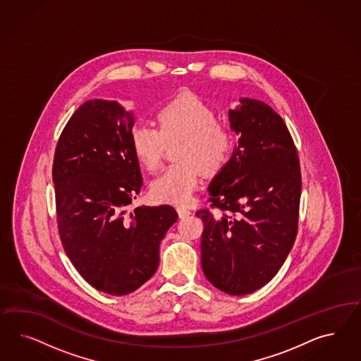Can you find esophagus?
<instances>
[{"mask_svg":"<svg viewBox=\"0 0 361 361\" xmlns=\"http://www.w3.org/2000/svg\"><path fill=\"white\" fill-rule=\"evenodd\" d=\"M176 209H177V213H178L180 219H185L188 216H190V210L185 208V207H183V205H178Z\"/></svg>","mask_w":361,"mask_h":361,"instance_id":"obj_1","label":"esophagus"}]
</instances>
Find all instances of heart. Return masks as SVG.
<instances>
[{"mask_svg":"<svg viewBox=\"0 0 361 361\" xmlns=\"http://www.w3.org/2000/svg\"><path fill=\"white\" fill-rule=\"evenodd\" d=\"M157 128L137 123L130 133L132 152L148 172L163 160L166 144L180 142L176 160L151 184V195L161 202L185 204L196 190L201 169L219 172L228 163L234 145V131L228 121L217 119L212 106L193 92L169 99L156 114Z\"/></svg>","mask_w":361,"mask_h":361,"instance_id":"heart-1","label":"heart"}]
</instances>
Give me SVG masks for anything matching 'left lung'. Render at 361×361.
<instances>
[{
	"label": "left lung",
	"mask_w": 361,
	"mask_h": 361,
	"mask_svg": "<svg viewBox=\"0 0 361 361\" xmlns=\"http://www.w3.org/2000/svg\"><path fill=\"white\" fill-rule=\"evenodd\" d=\"M240 135L229 163L209 185L201 264L209 282L230 295L269 283L295 242L302 175L283 119L266 103L240 99L229 111Z\"/></svg>",
	"instance_id": "8db88e82"
}]
</instances>
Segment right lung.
I'll return each mask as SVG.
<instances>
[{
	"mask_svg": "<svg viewBox=\"0 0 361 361\" xmlns=\"http://www.w3.org/2000/svg\"><path fill=\"white\" fill-rule=\"evenodd\" d=\"M133 116L109 100H87L55 147L58 233L68 259L94 288L127 295L159 266V246L177 221L171 205L127 207L142 178L132 152Z\"/></svg>",
	"mask_w": 361,
	"mask_h": 361,
	"instance_id": "1",
	"label": "right lung"
}]
</instances>
